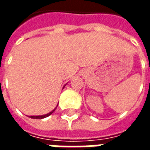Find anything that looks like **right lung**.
Wrapping results in <instances>:
<instances>
[{
	"instance_id": "add662e5",
	"label": "right lung",
	"mask_w": 150,
	"mask_h": 150,
	"mask_svg": "<svg viewBox=\"0 0 150 150\" xmlns=\"http://www.w3.org/2000/svg\"><path fill=\"white\" fill-rule=\"evenodd\" d=\"M56 108H54V110H52L50 112L47 113V114H46V115H42V116H30L29 117H30V118H33V119H43V118H46V117H47V116H49L50 115H51L54 112V110H55Z\"/></svg>"
}]
</instances>
